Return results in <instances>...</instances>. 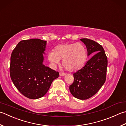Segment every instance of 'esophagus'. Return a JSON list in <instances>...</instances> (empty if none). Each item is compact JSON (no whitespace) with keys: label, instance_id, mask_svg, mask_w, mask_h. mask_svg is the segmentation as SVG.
<instances>
[{"label":"esophagus","instance_id":"1","mask_svg":"<svg viewBox=\"0 0 126 126\" xmlns=\"http://www.w3.org/2000/svg\"><path fill=\"white\" fill-rule=\"evenodd\" d=\"M65 75V73H63V72H60V75L61 76H64Z\"/></svg>","mask_w":126,"mask_h":126}]
</instances>
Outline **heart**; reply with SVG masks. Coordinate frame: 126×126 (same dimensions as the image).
<instances>
[{"label": "heart", "mask_w": 126, "mask_h": 126, "mask_svg": "<svg viewBox=\"0 0 126 126\" xmlns=\"http://www.w3.org/2000/svg\"><path fill=\"white\" fill-rule=\"evenodd\" d=\"M87 57V50L82 43H66L55 47L54 52L48 53V60L53 66L63 60V67L70 72H75L85 65Z\"/></svg>", "instance_id": "1"}]
</instances>
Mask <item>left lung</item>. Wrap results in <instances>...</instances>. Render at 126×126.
I'll return each instance as SVG.
<instances>
[{"label":"left lung","instance_id":"obj_1","mask_svg":"<svg viewBox=\"0 0 126 126\" xmlns=\"http://www.w3.org/2000/svg\"><path fill=\"white\" fill-rule=\"evenodd\" d=\"M80 40L86 45L88 55H95L82 68L73 74L74 82L69 90L74 97L85 100L96 94L105 83L108 60L102 45L89 39Z\"/></svg>","mask_w":126,"mask_h":126}]
</instances>
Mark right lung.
<instances>
[{
	"instance_id": "1",
	"label": "right lung",
	"mask_w": 126,
	"mask_h": 126,
	"mask_svg": "<svg viewBox=\"0 0 126 126\" xmlns=\"http://www.w3.org/2000/svg\"><path fill=\"white\" fill-rule=\"evenodd\" d=\"M46 45V41L39 39L23 40L11 53V80L19 92L29 99L43 97L59 76V72L43 64Z\"/></svg>"
}]
</instances>
